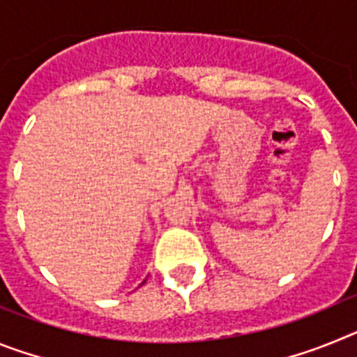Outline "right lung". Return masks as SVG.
<instances>
[{"label":"right lung","instance_id":"add662e5","mask_svg":"<svg viewBox=\"0 0 357 357\" xmlns=\"http://www.w3.org/2000/svg\"><path fill=\"white\" fill-rule=\"evenodd\" d=\"M143 284H144V280H143Z\"/></svg>","mask_w":357,"mask_h":357}]
</instances>
